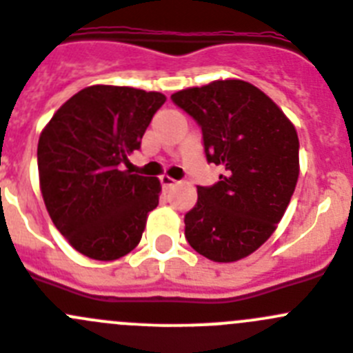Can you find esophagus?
Here are the masks:
<instances>
[{
	"label": "esophagus",
	"instance_id": "1",
	"mask_svg": "<svg viewBox=\"0 0 353 353\" xmlns=\"http://www.w3.org/2000/svg\"><path fill=\"white\" fill-rule=\"evenodd\" d=\"M174 183H176V180H173L171 176H168V174H163V176H161V185H163L164 190L173 189Z\"/></svg>",
	"mask_w": 353,
	"mask_h": 353
}]
</instances>
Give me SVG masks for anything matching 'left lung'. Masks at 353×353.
Instances as JSON below:
<instances>
[{"mask_svg": "<svg viewBox=\"0 0 353 353\" xmlns=\"http://www.w3.org/2000/svg\"><path fill=\"white\" fill-rule=\"evenodd\" d=\"M203 130L208 163L223 166L197 187L185 237L208 260L250 256L277 229L300 174L296 130L277 103L243 79H218L171 95Z\"/></svg>", "mask_w": 353, "mask_h": 353, "instance_id": "left-lung-1", "label": "left lung"}]
</instances>
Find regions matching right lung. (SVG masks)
Wrapping results in <instances>:
<instances>
[{
    "mask_svg": "<svg viewBox=\"0 0 353 353\" xmlns=\"http://www.w3.org/2000/svg\"><path fill=\"white\" fill-rule=\"evenodd\" d=\"M164 102L159 92L93 85L70 97L41 132L45 206L70 246L92 260L112 261L135 250L159 204V180L123 164Z\"/></svg>",
    "mask_w": 353,
    "mask_h": 353,
    "instance_id": "add662e5",
    "label": "right lung"
}]
</instances>
